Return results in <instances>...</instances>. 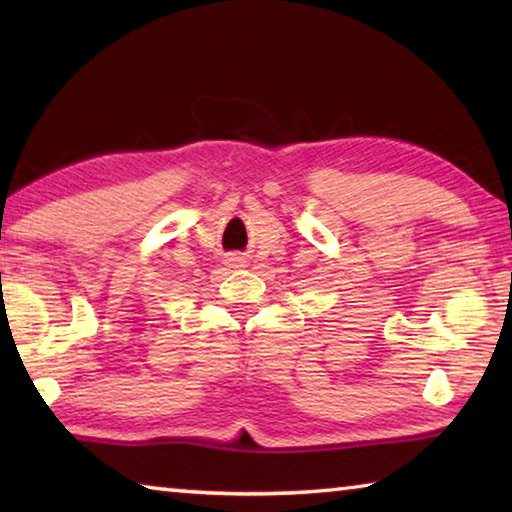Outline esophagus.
I'll return each mask as SVG.
<instances>
[{"instance_id": "34e87169", "label": "esophagus", "mask_w": 512, "mask_h": 512, "mask_svg": "<svg viewBox=\"0 0 512 512\" xmlns=\"http://www.w3.org/2000/svg\"><path fill=\"white\" fill-rule=\"evenodd\" d=\"M235 262H241V259H235Z\"/></svg>"}]
</instances>
